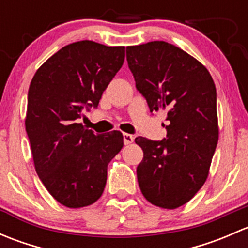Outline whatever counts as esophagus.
<instances>
[{
  "label": "esophagus",
  "mask_w": 248,
  "mask_h": 248,
  "mask_svg": "<svg viewBox=\"0 0 248 248\" xmlns=\"http://www.w3.org/2000/svg\"><path fill=\"white\" fill-rule=\"evenodd\" d=\"M134 141V137L131 136V134L124 133V145H129Z\"/></svg>",
  "instance_id": "esophagus-1"
}]
</instances>
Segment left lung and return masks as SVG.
Here are the masks:
<instances>
[{
  "mask_svg": "<svg viewBox=\"0 0 248 248\" xmlns=\"http://www.w3.org/2000/svg\"><path fill=\"white\" fill-rule=\"evenodd\" d=\"M127 62L150 111L164 110L167 138L136 142L144 151L137 167L142 196L176 209L191 201L209 174L218 141L217 97L209 71L180 47L163 41L127 46Z\"/></svg>",
  "mask_w": 248,
  "mask_h": 248,
  "instance_id": "8db88e82",
  "label": "left lung"
}]
</instances>
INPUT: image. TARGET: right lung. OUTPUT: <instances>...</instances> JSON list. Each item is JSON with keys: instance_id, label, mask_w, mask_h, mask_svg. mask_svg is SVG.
Returning <instances> with one entry per match:
<instances>
[{"instance_id": "add662e5", "label": "right lung", "mask_w": 248, "mask_h": 248, "mask_svg": "<svg viewBox=\"0 0 248 248\" xmlns=\"http://www.w3.org/2000/svg\"><path fill=\"white\" fill-rule=\"evenodd\" d=\"M124 61V46L92 41L68 44L41 66L30 84L25 124L34 168L67 207L98 201L109 162L124 146L121 132L97 136L79 119L99 99Z\"/></svg>"}]
</instances>
